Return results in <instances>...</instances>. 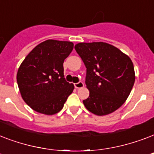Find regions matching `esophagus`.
Here are the masks:
<instances>
[{"mask_svg":"<svg viewBox=\"0 0 154 154\" xmlns=\"http://www.w3.org/2000/svg\"><path fill=\"white\" fill-rule=\"evenodd\" d=\"M84 83L82 82H77V83H75L74 84V86L76 89H81V88H83L84 87Z\"/></svg>","mask_w":154,"mask_h":154,"instance_id":"obj_1","label":"esophagus"}]
</instances>
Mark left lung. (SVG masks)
<instances>
[{"instance_id":"8db88e82","label":"left lung","mask_w":154,"mask_h":154,"mask_svg":"<svg viewBox=\"0 0 154 154\" xmlns=\"http://www.w3.org/2000/svg\"><path fill=\"white\" fill-rule=\"evenodd\" d=\"M74 48L86 67L89 96L83 101L85 108L98 116L114 112L126 101L134 85L131 59L105 42H82Z\"/></svg>"}]
</instances>
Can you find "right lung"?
Masks as SVG:
<instances>
[{"instance_id":"add662e5","label":"right lung","mask_w":154,"mask_h":154,"mask_svg":"<svg viewBox=\"0 0 154 154\" xmlns=\"http://www.w3.org/2000/svg\"><path fill=\"white\" fill-rule=\"evenodd\" d=\"M73 43L47 40L35 47L20 64L17 74L23 100L32 109L53 115L62 109L74 85L65 81L63 63Z\"/></svg>"}]
</instances>
